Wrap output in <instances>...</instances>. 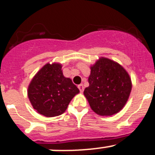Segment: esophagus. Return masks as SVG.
<instances>
[{"label": "esophagus", "instance_id": "34e87169", "mask_svg": "<svg viewBox=\"0 0 155 155\" xmlns=\"http://www.w3.org/2000/svg\"><path fill=\"white\" fill-rule=\"evenodd\" d=\"M78 89H79V90H80L81 92H83L84 91V85L82 84H79L78 86Z\"/></svg>", "mask_w": 155, "mask_h": 155}]
</instances>
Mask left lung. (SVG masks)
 <instances>
[{
  "label": "left lung",
  "mask_w": 155,
  "mask_h": 155,
  "mask_svg": "<svg viewBox=\"0 0 155 155\" xmlns=\"http://www.w3.org/2000/svg\"><path fill=\"white\" fill-rule=\"evenodd\" d=\"M88 83L84 94L92 110L102 116L120 111L131 91V81L124 68L105 58L91 68Z\"/></svg>",
  "instance_id": "8db88e82"
}]
</instances>
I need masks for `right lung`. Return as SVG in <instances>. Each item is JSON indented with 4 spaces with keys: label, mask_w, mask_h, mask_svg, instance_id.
Segmentation results:
<instances>
[{
    "label": "right lung",
    "mask_w": 155,
    "mask_h": 155,
    "mask_svg": "<svg viewBox=\"0 0 155 155\" xmlns=\"http://www.w3.org/2000/svg\"><path fill=\"white\" fill-rule=\"evenodd\" d=\"M78 93L76 85L63 75L61 65L56 63L45 65L34 77L28 91L33 107L45 117L63 114Z\"/></svg>",
    "instance_id": "right-lung-1"
}]
</instances>
